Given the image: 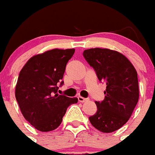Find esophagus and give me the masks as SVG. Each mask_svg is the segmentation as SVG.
Wrapping results in <instances>:
<instances>
[{
    "label": "esophagus",
    "mask_w": 155,
    "mask_h": 155,
    "mask_svg": "<svg viewBox=\"0 0 155 155\" xmlns=\"http://www.w3.org/2000/svg\"><path fill=\"white\" fill-rule=\"evenodd\" d=\"M78 101L80 102H86V101H88V100H89V98H83V97H81V96H78Z\"/></svg>",
    "instance_id": "34e87169"
}]
</instances>
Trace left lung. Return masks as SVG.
Wrapping results in <instances>:
<instances>
[{
	"instance_id": "1",
	"label": "left lung",
	"mask_w": 155,
	"mask_h": 155,
	"mask_svg": "<svg viewBox=\"0 0 155 155\" xmlns=\"http://www.w3.org/2000/svg\"><path fill=\"white\" fill-rule=\"evenodd\" d=\"M83 56L99 81L106 84L105 98L95 102L97 112L90 123L101 132L117 130L128 121L139 99L137 71L125 56L109 49L85 50Z\"/></svg>"
}]
</instances>
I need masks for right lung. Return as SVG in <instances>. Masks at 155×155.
Listing matches in <instances>:
<instances>
[{"label": "right lung", "instance_id": "add662e5", "mask_svg": "<svg viewBox=\"0 0 155 155\" xmlns=\"http://www.w3.org/2000/svg\"><path fill=\"white\" fill-rule=\"evenodd\" d=\"M74 49L49 50L31 58L20 71L15 98L25 119L36 130L48 132L61 125L69 105L77 98L58 94L66 65Z\"/></svg>", "mask_w": 155, "mask_h": 155}]
</instances>
